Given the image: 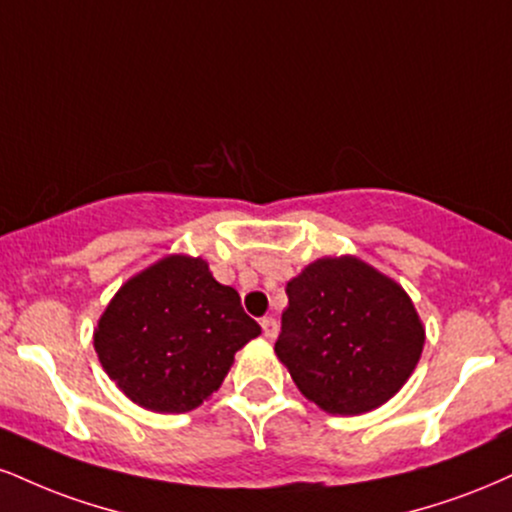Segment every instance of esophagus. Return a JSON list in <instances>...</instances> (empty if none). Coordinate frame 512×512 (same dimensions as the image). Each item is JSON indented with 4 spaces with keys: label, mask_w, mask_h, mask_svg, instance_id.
Returning a JSON list of instances; mask_svg holds the SVG:
<instances>
[{
    "label": "esophagus",
    "mask_w": 512,
    "mask_h": 512,
    "mask_svg": "<svg viewBox=\"0 0 512 512\" xmlns=\"http://www.w3.org/2000/svg\"><path fill=\"white\" fill-rule=\"evenodd\" d=\"M262 334L272 341V338H276V334H279V324H276L274 317H262Z\"/></svg>",
    "instance_id": "obj_1"
}]
</instances>
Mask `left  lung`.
Segmentation results:
<instances>
[{"mask_svg":"<svg viewBox=\"0 0 512 512\" xmlns=\"http://www.w3.org/2000/svg\"><path fill=\"white\" fill-rule=\"evenodd\" d=\"M276 355L305 398L360 415L396 396L422 355L408 293L357 257H324L286 286Z\"/></svg>","mask_w":512,"mask_h":512,"instance_id":"obj_1","label":"left lung"}]
</instances>
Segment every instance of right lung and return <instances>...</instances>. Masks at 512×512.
<instances>
[{
  "mask_svg": "<svg viewBox=\"0 0 512 512\" xmlns=\"http://www.w3.org/2000/svg\"><path fill=\"white\" fill-rule=\"evenodd\" d=\"M260 324L200 257L171 255L121 286L95 329L104 372L133 403L188 412L212 396Z\"/></svg>",
  "mask_w": 512,
  "mask_h": 512,
  "instance_id": "1",
  "label": "right lung"
}]
</instances>
